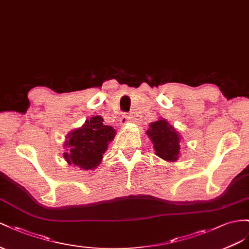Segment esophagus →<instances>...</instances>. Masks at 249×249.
I'll return each instance as SVG.
<instances>
[{
	"mask_svg": "<svg viewBox=\"0 0 249 249\" xmlns=\"http://www.w3.org/2000/svg\"><path fill=\"white\" fill-rule=\"evenodd\" d=\"M130 120V115L128 113H123L122 117H121V124H126Z\"/></svg>",
	"mask_w": 249,
	"mask_h": 249,
	"instance_id": "obj_1",
	"label": "esophagus"
}]
</instances>
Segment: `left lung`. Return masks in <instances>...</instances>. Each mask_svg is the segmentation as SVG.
I'll return each mask as SVG.
<instances>
[{"mask_svg": "<svg viewBox=\"0 0 249 249\" xmlns=\"http://www.w3.org/2000/svg\"><path fill=\"white\" fill-rule=\"evenodd\" d=\"M147 134L151 139L155 154L160 159L175 161L179 155V134L166 120H159L150 124Z\"/></svg>", "mask_w": 249, "mask_h": 249, "instance_id": "8db88e82", "label": "left lung"}]
</instances>
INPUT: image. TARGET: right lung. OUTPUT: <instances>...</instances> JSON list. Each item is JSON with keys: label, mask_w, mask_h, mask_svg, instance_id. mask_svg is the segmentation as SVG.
Instances as JSON below:
<instances>
[{"label": "right lung", "mask_w": 249, "mask_h": 249, "mask_svg": "<svg viewBox=\"0 0 249 249\" xmlns=\"http://www.w3.org/2000/svg\"><path fill=\"white\" fill-rule=\"evenodd\" d=\"M116 130L111 126L103 124L100 116L91 117L85 121L79 129L71 132L66 146H69L65 155L70 165H75L84 170L96 168L107 149L108 142L112 141Z\"/></svg>", "instance_id": "1"}]
</instances>
